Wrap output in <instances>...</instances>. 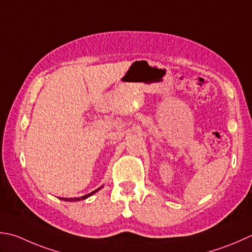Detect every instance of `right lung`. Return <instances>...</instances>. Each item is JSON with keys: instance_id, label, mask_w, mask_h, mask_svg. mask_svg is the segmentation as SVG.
I'll return each mask as SVG.
<instances>
[{"instance_id": "add662e5", "label": "right lung", "mask_w": 252, "mask_h": 252, "mask_svg": "<svg viewBox=\"0 0 252 252\" xmlns=\"http://www.w3.org/2000/svg\"><path fill=\"white\" fill-rule=\"evenodd\" d=\"M103 186H101V187H99V188L98 189H96L95 191H93V192H91V193H87V194H85V195H83V196H80V198H59L60 200H63V201H67V202H75V201H81V200H85V199H87V198H90L91 195H93L94 193H96L97 191H99L101 188H102Z\"/></svg>"}]
</instances>
